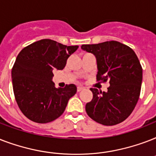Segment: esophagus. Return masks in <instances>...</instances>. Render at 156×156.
I'll return each mask as SVG.
<instances>
[{
	"mask_svg": "<svg viewBox=\"0 0 156 156\" xmlns=\"http://www.w3.org/2000/svg\"><path fill=\"white\" fill-rule=\"evenodd\" d=\"M77 90H78V91L79 92V91H81V90H84V87H80V86H79V87H78V88H77Z\"/></svg>",
	"mask_w": 156,
	"mask_h": 156,
	"instance_id": "obj_1",
	"label": "esophagus"
}]
</instances>
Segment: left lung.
<instances>
[{"label": "left lung", "mask_w": 156, "mask_h": 156, "mask_svg": "<svg viewBox=\"0 0 156 156\" xmlns=\"http://www.w3.org/2000/svg\"><path fill=\"white\" fill-rule=\"evenodd\" d=\"M81 48L95 56L97 81L110 83L107 92L90 88L93 99L86 104L87 113L104 126L121 123L133 112L140 95L143 69L138 56L129 46L114 40Z\"/></svg>", "instance_id": "8db88e82"}]
</instances>
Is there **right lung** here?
Returning a JSON list of instances; mask_svg holds the SVG:
<instances>
[{"instance_id": "1", "label": "right lung", "mask_w": 156, "mask_h": 156, "mask_svg": "<svg viewBox=\"0 0 156 156\" xmlns=\"http://www.w3.org/2000/svg\"><path fill=\"white\" fill-rule=\"evenodd\" d=\"M78 48L44 39L19 52L11 73L13 94L22 112L30 121L44 124L56 120L76 94L74 84L56 88L52 79L53 70L63 69Z\"/></svg>"}]
</instances>
